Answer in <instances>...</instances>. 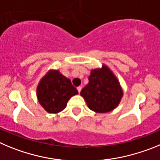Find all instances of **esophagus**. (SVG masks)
Returning a JSON list of instances; mask_svg holds the SVG:
<instances>
[{"instance_id":"obj_1","label":"esophagus","mask_w":160,"mask_h":160,"mask_svg":"<svg viewBox=\"0 0 160 160\" xmlns=\"http://www.w3.org/2000/svg\"><path fill=\"white\" fill-rule=\"evenodd\" d=\"M82 89V87H80V86H79V87H77V91H78V92L80 93V91H81Z\"/></svg>"}]
</instances>
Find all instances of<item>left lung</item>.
Listing matches in <instances>:
<instances>
[{
  "label": "left lung",
  "instance_id": "8db88e82",
  "mask_svg": "<svg viewBox=\"0 0 160 160\" xmlns=\"http://www.w3.org/2000/svg\"><path fill=\"white\" fill-rule=\"evenodd\" d=\"M88 83L80 92L88 107L97 113L114 110L120 103L123 92L117 77L107 65L91 70Z\"/></svg>",
  "mask_w": 160,
  "mask_h": 160
}]
</instances>
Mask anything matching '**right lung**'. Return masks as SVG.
Listing matches in <instances>:
<instances>
[{"mask_svg": "<svg viewBox=\"0 0 160 160\" xmlns=\"http://www.w3.org/2000/svg\"><path fill=\"white\" fill-rule=\"evenodd\" d=\"M77 94L78 91L72 84L71 80L59 70H49L37 88L38 102L46 112L53 114L64 110L70 98Z\"/></svg>", "mask_w": 160, "mask_h": 160, "instance_id": "add662e5", "label": "right lung"}]
</instances>
